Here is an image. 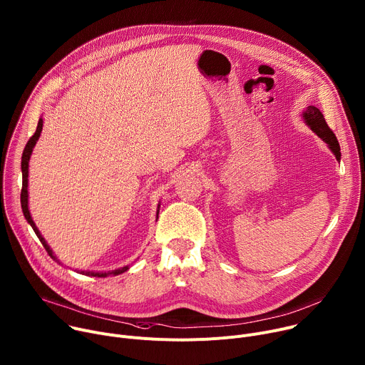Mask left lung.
Instances as JSON below:
<instances>
[{"instance_id": "1", "label": "left lung", "mask_w": 365, "mask_h": 365, "mask_svg": "<svg viewBox=\"0 0 365 365\" xmlns=\"http://www.w3.org/2000/svg\"><path fill=\"white\" fill-rule=\"evenodd\" d=\"M303 118L306 121V124L312 128V131H315L332 150V153L335 154L336 160H341V148H339V143L334 134V131L328 127L324 114L314 106H309L306 108V111L303 113Z\"/></svg>"}]
</instances>
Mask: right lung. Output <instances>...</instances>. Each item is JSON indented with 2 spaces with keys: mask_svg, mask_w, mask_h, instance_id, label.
<instances>
[{
  "mask_svg": "<svg viewBox=\"0 0 365 365\" xmlns=\"http://www.w3.org/2000/svg\"><path fill=\"white\" fill-rule=\"evenodd\" d=\"M41 127H43V120L40 118L38 120V124H37V128H36V133L30 137V140L27 141V144H26V147H24V151H23V158H21V172H23V187H21V196H20V199H21V207H23V214H24V217H26V220H27V222L31 225V228L34 230V232H36V235L38 237V240H40V242L43 244V247L46 248V251L48 252V255L51 257V258H55V255H53V252H51V250H50V247L46 244V241H44V238L40 235V232H38V230H37V227H36V224L33 222V220H31V217H30V212H29V200H27V197H29V193H27V185H29V160H30V155H31V151H33V147L36 145V141L38 140V137H40V133H41ZM159 214V212H158ZM128 270V267H123V269H118V270H114V272H111V273H92V272H88L86 274L88 276H98V277H107L108 274H114V276H117V274H121V273H124V272H127ZM83 273V272H82Z\"/></svg>",
  "mask_w": 365,
  "mask_h": 365,
  "instance_id": "1",
  "label": "right lung"
}]
</instances>
